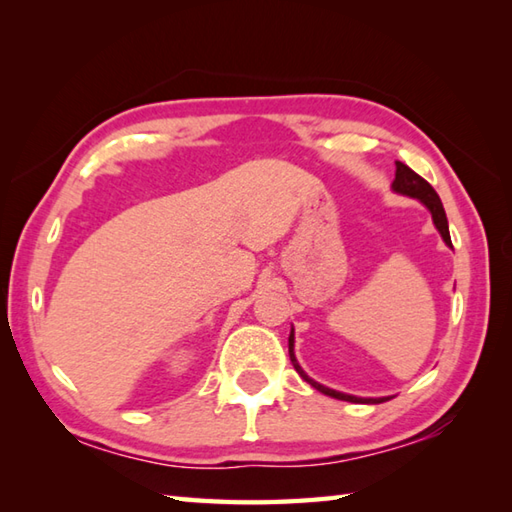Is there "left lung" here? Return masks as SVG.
<instances>
[{
    "mask_svg": "<svg viewBox=\"0 0 512 512\" xmlns=\"http://www.w3.org/2000/svg\"><path fill=\"white\" fill-rule=\"evenodd\" d=\"M391 189H394L396 193L409 195V198H416L424 206H427V209L431 211L433 224H436V228H438L442 239H444V244L451 246L447 213H444V206H442V202L438 198L436 189H433L427 180L420 178L416 171L409 169L407 165H402V162H396V178H394V182H391ZM288 354H290L292 365H295V369H297V374L303 380H306V383H310L314 389H319L321 394H325V396H332L336 400H347V402H365V405H378V402L389 400V398H358V396H350V394H343V391H336V389L325 387V385L317 383V380H312L306 372H303L301 365L297 363V356H295V330H292L290 336H288Z\"/></svg>",
    "mask_w": 512,
    "mask_h": 512,
    "instance_id": "8db88e82",
    "label": "left lung"
}]
</instances>
